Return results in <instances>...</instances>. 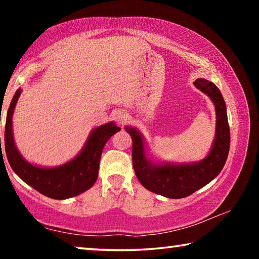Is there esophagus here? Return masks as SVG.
<instances>
[{
	"label": "esophagus",
	"instance_id": "34e87169",
	"mask_svg": "<svg viewBox=\"0 0 259 259\" xmlns=\"http://www.w3.org/2000/svg\"><path fill=\"white\" fill-rule=\"evenodd\" d=\"M113 119L115 120L119 124L123 125L126 123V121L129 120V115H128V113L124 111H121L120 109V111H115L113 113Z\"/></svg>",
	"mask_w": 259,
	"mask_h": 259
}]
</instances>
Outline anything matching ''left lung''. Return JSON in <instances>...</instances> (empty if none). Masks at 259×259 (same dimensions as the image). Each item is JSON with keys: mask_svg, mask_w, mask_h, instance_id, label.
Wrapping results in <instances>:
<instances>
[{"mask_svg": "<svg viewBox=\"0 0 259 259\" xmlns=\"http://www.w3.org/2000/svg\"><path fill=\"white\" fill-rule=\"evenodd\" d=\"M194 85L211 99L216 111V133L211 150L203 160L191 163L154 162L146 153L145 139L134 126H125L133 138V164L138 181L148 191L169 199L191 195L216 178L224 166L230 151V126L226 104L214 83L205 78L195 80Z\"/></svg>", "mask_w": 259, "mask_h": 259, "instance_id": "left-lung-1", "label": "left lung"}]
</instances>
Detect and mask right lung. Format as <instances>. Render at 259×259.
Listing matches in <instances>:
<instances>
[{"label": "right lung", "mask_w": 259, "mask_h": 259, "mask_svg": "<svg viewBox=\"0 0 259 259\" xmlns=\"http://www.w3.org/2000/svg\"><path fill=\"white\" fill-rule=\"evenodd\" d=\"M20 94L21 89H18L11 100L7 112L4 131V146L12 170L20 179L41 194L56 200L73 198L93 187L98 177L99 161L105 144L121 129L113 121L97 126L91 130L81 152L71 161L48 168L34 165L20 154L12 134V115Z\"/></svg>", "instance_id": "1"}]
</instances>
